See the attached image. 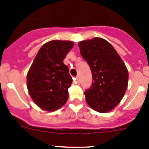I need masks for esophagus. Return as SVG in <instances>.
<instances>
[{
	"label": "esophagus",
	"instance_id": "34e87169",
	"mask_svg": "<svg viewBox=\"0 0 149 149\" xmlns=\"http://www.w3.org/2000/svg\"><path fill=\"white\" fill-rule=\"evenodd\" d=\"M75 79H76V83H77V84H79V77H78V76L75 78Z\"/></svg>",
	"mask_w": 149,
	"mask_h": 149
}]
</instances>
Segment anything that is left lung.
I'll list each match as a JSON object with an SVG mask.
<instances>
[{
	"mask_svg": "<svg viewBox=\"0 0 149 149\" xmlns=\"http://www.w3.org/2000/svg\"><path fill=\"white\" fill-rule=\"evenodd\" d=\"M78 45L93 80L84 92L86 102L94 111L108 112L125 95L128 82L127 68L113 46L103 38L82 41Z\"/></svg>",
	"mask_w": 149,
	"mask_h": 149,
	"instance_id": "1",
	"label": "left lung"
}]
</instances>
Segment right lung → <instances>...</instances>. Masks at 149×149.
Segmentation results:
<instances>
[{"instance_id": "1", "label": "right lung", "mask_w": 149, "mask_h": 149, "mask_svg": "<svg viewBox=\"0 0 149 149\" xmlns=\"http://www.w3.org/2000/svg\"><path fill=\"white\" fill-rule=\"evenodd\" d=\"M70 41L53 40L41 47L27 74V86L34 102L43 110L56 111L65 104L72 79L63 63L73 47Z\"/></svg>"}]
</instances>
